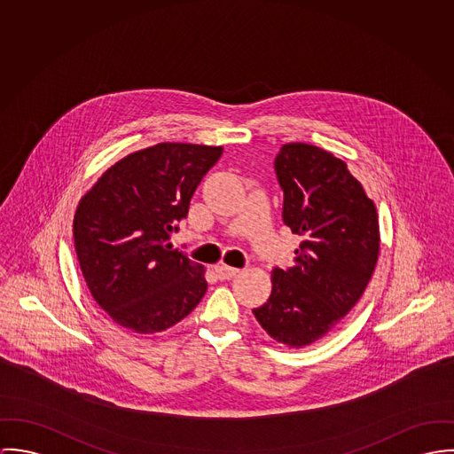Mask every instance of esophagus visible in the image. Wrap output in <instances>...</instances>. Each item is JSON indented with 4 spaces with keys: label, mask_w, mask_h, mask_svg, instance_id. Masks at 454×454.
Returning a JSON list of instances; mask_svg holds the SVG:
<instances>
[{
    "label": "esophagus",
    "mask_w": 454,
    "mask_h": 454,
    "mask_svg": "<svg viewBox=\"0 0 454 454\" xmlns=\"http://www.w3.org/2000/svg\"><path fill=\"white\" fill-rule=\"evenodd\" d=\"M239 271H240L239 268H233V266H228V264H219V266L215 268V273H217V277H219L221 280H230V278L235 277Z\"/></svg>",
    "instance_id": "obj_1"
}]
</instances>
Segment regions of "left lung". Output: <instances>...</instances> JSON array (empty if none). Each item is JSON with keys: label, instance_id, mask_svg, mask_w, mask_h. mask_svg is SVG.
<instances>
[{"label": "left lung", "instance_id": "left-lung-1", "mask_svg": "<svg viewBox=\"0 0 454 454\" xmlns=\"http://www.w3.org/2000/svg\"><path fill=\"white\" fill-rule=\"evenodd\" d=\"M275 172L284 223L301 244L291 268L271 271V294L252 313L275 341L302 348L336 327L364 294L378 262L380 223L374 202L333 153L284 145Z\"/></svg>", "mask_w": 454, "mask_h": 454}]
</instances>
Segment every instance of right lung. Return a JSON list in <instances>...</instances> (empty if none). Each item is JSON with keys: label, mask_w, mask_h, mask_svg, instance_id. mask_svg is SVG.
<instances>
[{"label": "right lung", "mask_w": 454, "mask_h": 454, "mask_svg": "<svg viewBox=\"0 0 454 454\" xmlns=\"http://www.w3.org/2000/svg\"><path fill=\"white\" fill-rule=\"evenodd\" d=\"M221 146L160 143L109 167L78 203L74 249L92 298L118 325L156 334L207 291L202 264L168 244Z\"/></svg>", "instance_id": "add662e5"}]
</instances>
